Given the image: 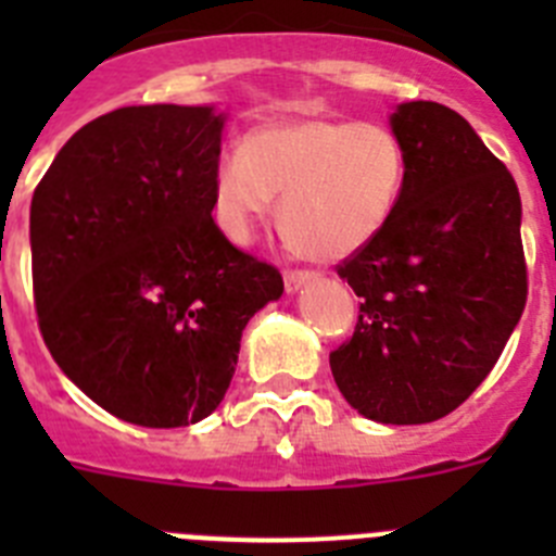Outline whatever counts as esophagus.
Returning a JSON list of instances; mask_svg holds the SVG:
<instances>
[{
	"mask_svg": "<svg viewBox=\"0 0 556 556\" xmlns=\"http://www.w3.org/2000/svg\"><path fill=\"white\" fill-rule=\"evenodd\" d=\"M312 269H287V273H283V287H287V292H298V289L306 281H312Z\"/></svg>",
	"mask_w": 556,
	"mask_h": 556,
	"instance_id": "34e87169",
	"label": "esophagus"
}]
</instances>
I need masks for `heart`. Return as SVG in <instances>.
Segmentation results:
<instances>
[{"label": "heart", "mask_w": 556, "mask_h": 556, "mask_svg": "<svg viewBox=\"0 0 556 556\" xmlns=\"http://www.w3.org/2000/svg\"><path fill=\"white\" fill-rule=\"evenodd\" d=\"M406 186V150L376 122L283 119L250 127L211 172V211L233 242H248L278 200V223L303 255L339 262L370 244Z\"/></svg>", "instance_id": "obj_1"}]
</instances>
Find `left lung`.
Returning <instances> with one entry per match:
<instances>
[{"mask_svg": "<svg viewBox=\"0 0 556 556\" xmlns=\"http://www.w3.org/2000/svg\"><path fill=\"white\" fill-rule=\"evenodd\" d=\"M392 132L406 186L387 228L337 264L362 298L331 351L348 404L392 426L431 424L473 395L527 306L520 194L459 113L404 102Z\"/></svg>", "mask_w": 556, "mask_h": 556, "instance_id": "obj_1", "label": "left lung"}]
</instances>
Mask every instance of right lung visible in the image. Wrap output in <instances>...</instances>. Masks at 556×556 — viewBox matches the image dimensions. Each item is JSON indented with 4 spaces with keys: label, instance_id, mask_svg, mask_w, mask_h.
I'll use <instances>...</instances> for the list:
<instances>
[{
    "label": "right lung",
    "instance_id": "add662e5",
    "mask_svg": "<svg viewBox=\"0 0 556 556\" xmlns=\"http://www.w3.org/2000/svg\"><path fill=\"white\" fill-rule=\"evenodd\" d=\"M223 116L130 105L58 152L29 208L33 298L49 353L94 404L175 429L217 409L239 339L278 301V267L211 217Z\"/></svg>",
    "mask_w": 556,
    "mask_h": 556
}]
</instances>
